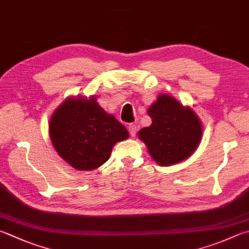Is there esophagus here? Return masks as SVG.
I'll return each mask as SVG.
<instances>
[{"label": "esophagus", "instance_id": "esophagus-1", "mask_svg": "<svg viewBox=\"0 0 249 249\" xmlns=\"http://www.w3.org/2000/svg\"><path fill=\"white\" fill-rule=\"evenodd\" d=\"M128 129H129V132H130V135L131 137H135V134H137V125L135 124H130L129 126H128Z\"/></svg>", "mask_w": 249, "mask_h": 249}]
</instances>
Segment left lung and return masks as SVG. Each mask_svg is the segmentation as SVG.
<instances>
[{
    "label": "left lung",
    "instance_id": "obj_1",
    "mask_svg": "<svg viewBox=\"0 0 249 249\" xmlns=\"http://www.w3.org/2000/svg\"><path fill=\"white\" fill-rule=\"evenodd\" d=\"M152 124L139 131L152 158L160 166L181 162L197 148L201 139V123L190 107L176 98L160 94L147 110Z\"/></svg>",
    "mask_w": 249,
    "mask_h": 249
}]
</instances>
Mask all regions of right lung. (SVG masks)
<instances>
[{
  "mask_svg": "<svg viewBox=\"0 0 249 249\" xmlns=\"http://www.w3.org/2000/svg\"><path fill=\"white\" fill-rule=\"evenodd\" d=\"M49 131L59 156L80 171L102 166L114 145L129 138L124 126L107 114L94 96L65 100L52 115Z\"/></svg>",
  "mask_w": 249,
  "mask_h": 249,
  "instance_id": "add662e5",
  "label": "right lung"
}]
</instances>
